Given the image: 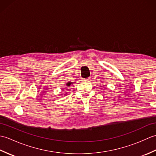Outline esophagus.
<instances>
[{
  "label": "esophagus",
  "mask_w": 156,
  "mask_h": 156,
  "mask_svg": "<svg viewBox=\"0 0 156 156\" xmlns=\"http://www.w3.org/2000/svg\"><path fill=\"white\" fill-rule=\"evenodd\" d=\"M90 78H90V77H88V78H84V81L89 82V81L90 80Z\"/></svg>",
  "instance_id": "esophagus-1"
}]
</instances>
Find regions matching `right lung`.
Listing matches in <instances>:
<instances>
[{"label": "right lung", "instance_id": "1", "mask_svg": "<svg viewBox=\"0 0 156 156\" xmlns=\"http://www.w3.org/2000/svg\"><path fill=\"white\" fill-rule=\"evenodd\" d=\"M72 84H73V82H67V83H66V84L65 85V88H69V87H70V86H71ZM66 90H69V89L68 88V89H66ZM64 93H65V92H64ZM66 94H67V93H66Z\"/></svg>", "mask_w": 156, "mask_h": 156}]
</instances>
